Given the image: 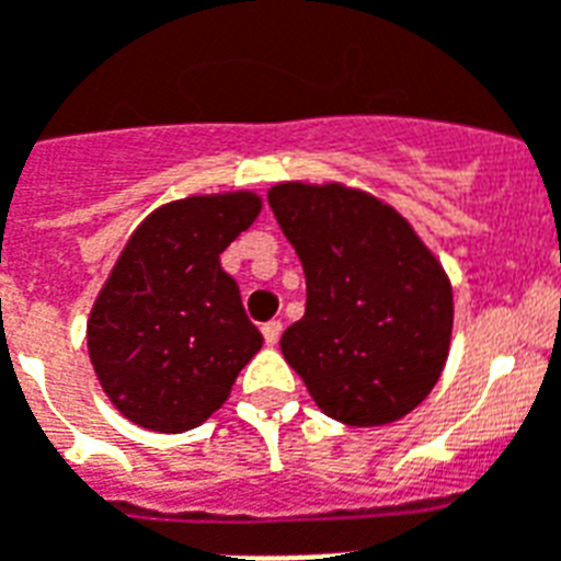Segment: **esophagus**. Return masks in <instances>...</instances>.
I'll list each match as a JSON object with an SVG mask.
<instances>
[{"mask_svg":"<svg viewBox=\"0 0 561 561\" xmlns=\"http://www.w3.org/2000/svg\"><path fill=\"white\" fill-rule=\"evenodd\" d=\"M280 332H284V323L280 321L263 323V341H266L270 346H275L277 341H280Z\"/></svg>","mask_w":561,"mask_h":561,"instance_id":"esophagus-1","label":"esophagus"}]
</instances>
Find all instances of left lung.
I'll return each instance as SVG.
<instances>
[{
    "label": "left lung",
    "instance_id": "1",
    "mask_svg": "<svg viewBox=\"0 0 561 561\" xmlns=\"http://www.w3.org/2000/svg\"><path fill=\"white\" fill-rule=\"evenodd\" d=\"M270 206L307 275V312L280 337L286 364L330 419H404L450 350L453 289L433 252L396 208L337 183H280Z\"/></svg>",
    "mask_w": 561,
    "mask_h": 561
}]
</instances>
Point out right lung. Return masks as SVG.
I'll list each match as a JSON object with an SVG mask.
<instances>
[{
    "label": "right lung",
    "instance_id": "right-lung-1",
    "mask_svg": "<svg viewBox=\"0 0 561 561\" xmlns=\"http://www.w3.org/2000/svg\"><path fill=\"white\" fill-rule=\"evenodd\" d=\"M261 197L208 194L148 215L125 243L91 321L88 355L105 396L157 433L201 427L261 350L220 254L254 224Z\"/></svg>",
    "mask_w": 561,
    "mask_h": 561
}]
</instances>
